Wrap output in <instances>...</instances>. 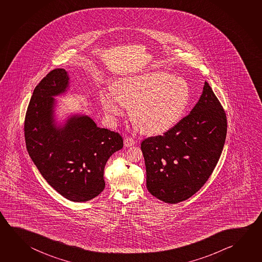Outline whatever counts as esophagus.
<instances>
[{
	"label": "esophagus",
	"mask_w": 262,
	"mask_h": 262,
	"mask_svg": "<svg viewBox=\"0 0 262 262\" xmlns=\"http://www.w3.org/2000/svg\"><path fill=\"white\" fill-rule=\"evenodd\" d=\"M135 140L132 137H127L124 140V145L126 147L133 146L135 144Z\"/></svg>",
	"instance_id": "obj_1"
}]
</instances>
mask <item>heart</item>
<instances>
[{"label": "heart", "instance_id": "heart-1", "mask_svg": "<svg viewBox=\"0 0 262 262\" xmlns=\"http://www.w3.org/2000/svg\"><path fill=\"white\" fill-rule=\"evenodd\" d=\"M191 97L188 83L165 72H152L121 80L115 91L101 94V105L108 115H122L124 105L142 133L161 134L183 118Z\"/></svg>", "mask_w": 262, "mask_h": 262}]
</instances>
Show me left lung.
<instances>
[{"label": "left lung", "mask_w": 262, "mask_h": 262, "mask_svg": "<svg viewBox=\"0 0 262 262\" xmlns=\"http://www.w3.org/2000/svg\"><path fill=\"white\" fill-rule=\"evenodd\" d=\"M227 133L226 114L209 83L192 111L163 135L141 143L149 192L160 201L188 200L206 183Z\"/></svg>", "instance_id": "8db88e82"}]
</instances>
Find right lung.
Instances as JSON below:
<instances>
[{
  "label": "right lung",
  "mask_w": 262,
  "mask_h": 262,
  "mask_svg": "<svg viewBox=\"0 0 262 262\" xmlns=\"http://www.w3.org/2000/svg\"><path fill=\"white\" fill-rule=\"evenodd\" d=\"M68 85L64 69L52 70L38 83L26 113L25 140L34 164L57 192L72 202H88L104 190L105 165L123 147V139L88 116H73L57 127L53 97Z\"/></svg>",
  "instance_id": "add662e5"
}]
</instances>
